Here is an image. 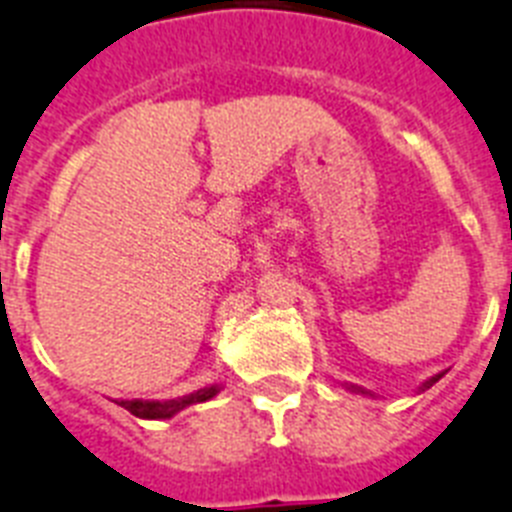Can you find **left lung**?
Returning <instances> with one entry per match:
<instances>
[{"label": "left lung", "mask_w": 512, "mask_h": 512, "mask_svg": "<svg viewBox=\"0 0 512 512\" xmlns=\"http://www.w3.org/2000/svg\"><path fill=\"white\" fill-rule=\"evenodd\" d=\"M439 378H442V373H439V376H434V378H429V381H426V389H429V386H434Z\"/></svg>", "instance_id": "1"}]
</instances>
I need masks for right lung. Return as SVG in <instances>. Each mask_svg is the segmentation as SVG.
I'll return each instance as SVG.
<instances>
[{
    "mask_svg": "<svg viewBox=\"0 0 512 512\" xmlns=\"http://www.w3.org/2000/svg\"><path fill=\"white\" fill-rule=\"evenodd\" d=\"M215 392H218V386H205V389H199V392L189 394V397H178V400H168V402L126 400V402H120V405L126 407L131 415H136V418H170V415H176L178 410H184L186 405L210 400V397H215Z\"/></svg>",
    "mask_w": 512,
    "mask_h": 512,
    "instance_id": "1",
    "label": "right lung"
}]
</instances>
